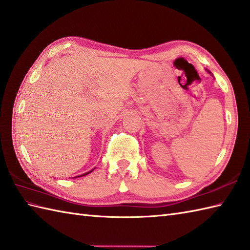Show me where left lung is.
I'll use <instances>...</instances> for the list:
<instances>
[{
  "instance_id": "8db88e82",
  "label": "left lung",
  "mask_w": 250,
  "mask_h": 250,
  "mask_svg": "<svg viewBox=\"0 0 250 250\" xmlns=\"http://www.w3.org/2000/svg\"><path fill=\"white\" fill-rule=\"evenodd\" d=\"M207 72H208V73H210V74H211V72H210V71H208V70H207Z\"/></svg>"
}]
</instances>
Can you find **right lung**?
<instances>
[{"instance_id":"obj_1","label":"right lung","mask_w":250,"mask_h":250,"mask_svg":"<svg viewBox=\"0 0 250 250\" xmlns=\"http://www.w3.org/2000/svg\"><path fill=\"white\" fill-rule=\"evenodd\" d=\"M95 169V168H94ZM94 169H91V170H89V171H87V172H85V174H83V175H80V176H76V177H74V178H78V177H83V176H86V175H88V174H90L91 171H93Z\"/></svg>"}]
</instances>
